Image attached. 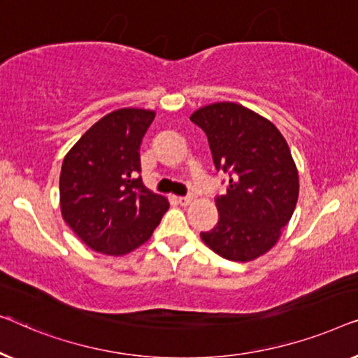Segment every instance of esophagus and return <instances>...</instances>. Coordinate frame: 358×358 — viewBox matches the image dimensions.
Masks as SVG:
<instances>
[{"mask_svg": "<svg viewBox=\"0 0 358 358\" xmlns=\"http://www.w3.org/2000/svg\"><path fill=\"white\" fill-rule=\"evenodd\" d=\"M191 203H193V198H178V204L180 206H189Z\"/></svg>", "mask_w": 358, "mask_h": 358, "instance_id": "1", "label": "esophagus"}]
</instances>
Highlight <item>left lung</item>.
<instances>
[{"label":"left lung","instance_id":"8db88e82","mask_svg":"<svg viewBox=\"0 0 358 358\" xmlns=\"http://www.w3.org/2000/svg\"><path fill=\"white\" fill-rule=\"evenodd\" d=\"M191 122L208 136L227 193L215 198L219 222L201 231L214 253L230 261L259 258L278 243L299 199V172L289 144L269 120L234 102L196 110Z\"/></svg>","mask_w":358,"mask_h":358}]
</instances>
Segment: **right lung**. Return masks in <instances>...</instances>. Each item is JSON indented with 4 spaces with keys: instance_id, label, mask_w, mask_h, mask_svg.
I'll return each instance as SVG.
<instances>
[{
    "instance_id": "obj_1",
    "label": "right lung",
    "mask_w": 358,
    "mask_h": 358,
    "mask_svg": "<svg viewBox=\"0 0 358 358\" xmlns=\"http://www.w3.org/2000/svg\"><path fill=\"white\" fill-rule=\"evenodd\" d=\"M155 112L120 108L80 136L63 160L59 206L71 230L97 253L122 256L145 243L169 201L139 177V148Z\"/></svg>"
}]
</instances>
